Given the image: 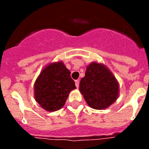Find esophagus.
Listing matches in <instances>:
<instances>
[{"mask_svg":"<svg viewBox=\"0 0 149 149\" xmlns=\"http://www.w3.org/2000/svg\"><path fill=\"white\" fill-rule=\"evenodd\" d=\"M75 84H76V88H79V80H76V81H75Z\"/></svg>","mask_w":149,"mask_h":149,"instance_id":"obj_1","label":"esophagus"}]
</instances>
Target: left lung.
<instances>
[{
  "label": "left lung",
  "mask_w": 149,
  "mask_h": 149,
  "mask_svg": "<svg viewBox=\"0 0 149 149\" xmlns=\"http://www.w3.org/2000/svg\"><path fill=\"white\" fill-rule=\"evenodd\" d=\"M79 91L90 107L104 109L118 100L120 85L106 65L94 61L87 65L85 76L81 79Z\"/></svg>",
  "instance_id": "left-lung-1"
}]
</instances>
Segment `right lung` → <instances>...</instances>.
<instances>
[{
    "label": "right lung",
    "instance_id": "right-lung-1",
    "mask_svg": "<svg viewBox=\"0 0 149 149\" xmlns=\"http://www.w3.org/2000/svg\"><path fill=\"white\" fill-rule=\"evenodd\" d=\"M75 88L74 81L63 62L51 63L42 69L34 82V99L45 110L55 112L65 105L69 94Z\"/></svg>",
    "mask_w": 149,
    "mask_h": 149
}]
</instances>
